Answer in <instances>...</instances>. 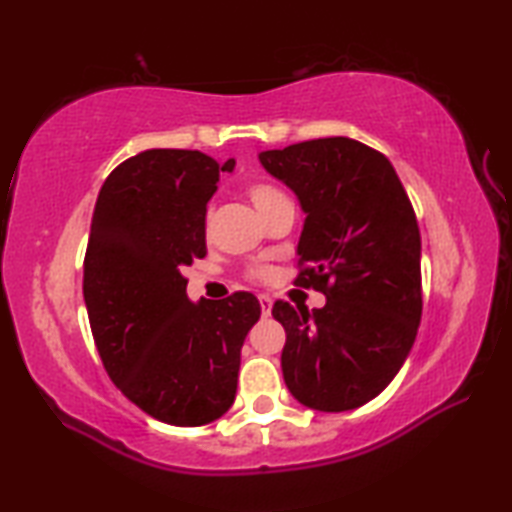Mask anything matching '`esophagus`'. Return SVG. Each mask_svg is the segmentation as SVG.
I'll use <instances>...</instances> for the list:
<instances>
[{
  "label": "esophagus",
  "mask_w": 512,
  "mask_h": 512,
  "mask_svg": "<svg viewBox=\"0 0 512 512\" xmlns=\"http://www.w3.org/2000/svg\"><path fill=\"white\" fill-rule=\"evenodd\" d=\"M259 305H262V314L264 316H271V309H273V300L268 296H259Z\"/></svg>",
  "instance_id": "obj_1"
}]
</instances>
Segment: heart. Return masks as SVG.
Segmentation results:
<instances>
[{
  "mask_svg": "<svg viewBox=\"0 0 512 512\" xmlns=\"http://www.w3.org/2000/svg\"><path fill=\"white\" fill-rule=\"evenodd\" d=\"M246 192H248L250 201L255 203V207L262 216H268L273 210H277L280 205L291 203V198L284 194L280 187L273 185V183H266V180H255V183L248 185ZM207 219H210V214H207ZM250 275L257 277V280H262V277L268 275V271L262 266H257V268H253V271H250Z\"/></svg>",
  "mask_w": 512,
  "mask_h": 512,
  "instance_id": "1",
  "label": "heart"
}]
</instances>
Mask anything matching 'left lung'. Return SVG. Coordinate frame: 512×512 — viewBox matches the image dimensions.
I'll return each mask as SVG.
<instances>
[{
    "instance_id": "8db88e82",
    "label": "left lung",
    "mask_w": 512,
    "mask_h": 512,
    "mask_svg": "<svg viewBox=\"0 0 512 512\" xmlns=\"http://www.w3.org/2000/svg\"><path fill=\"white\" fill-rule=\"evenodd\" d=\"M305 210L298 287L325 293L309 314L277 300L287 343L282 375L300 404L357 409L409 357L422 316L420 230L384 153L350 137H320L259 153Z\"/></svg>"
}]
</instances>
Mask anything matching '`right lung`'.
Segmentation results:
<instances>
[{"label":"right lung","instance_id":"add662e5","mask_svg":"<svg viewBox=\"0 0 512 512\" xmlns=\"http://www.w3.org/2000/svg\"><path fill=\"white\" fill-rule=\"evenodd\" d=\"M201 151L149 149L112 169L94 205L83 298L103 368L151 418L201 427L237 395L241 345L262 307L248 291L187 298L207 255L205 212L221 171Z\"/></svg>","mask_w":512,"mask_h":512}]
</instances>
